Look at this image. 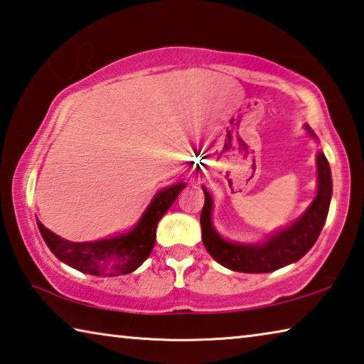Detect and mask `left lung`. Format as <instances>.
<instances>
[{"instance_id": "left-lung-1", "label": "left lung", "mask_w": 364, "mask_h": 364, "mask_svg": "<svg viewBox=\"0 0 364 364\" xmlns=\"http://www.w3.org/2000/svg\"><path fill=\"white\" fill-rule=\"evenodd\" d=\"M304 129L317 141V136L308 124H304ZM316 166L317 193L313 203L295 222L275 230L257 243L230 241L217 232L212 223L213 199L205 186H203L205 203L200 212V228H203V243L207 252L223 267L246 274L274 272L277 269L299 261L319 238L332 199V173L322 151L316 155Z\"/></svg>"}]
</instances>
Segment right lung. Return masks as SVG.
<instances>
[{"label": "right lung", "instance_id": "add662e5", "mask_svg": "<svg viewBox=\"0 0 364 364\" xmlns=\"http://www.w3.org/2000/svg\"><path fill=\"white\" fill-rule=\"evenodd\" d=\"M184 188H186V183L183 181L171 184L168 188H161L155 193L139 222L129 232L108 236V238L79 243V241L61 238L40 220H37V227L50 251L69 267L97 277L131 274L152 252L155 230L160 218L165 215Z\"/></svg>", "mask_w": 364, "mask_h": 364}]
</instances>
